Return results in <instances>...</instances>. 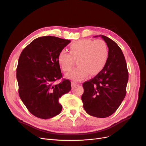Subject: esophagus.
<instances>
[{
	"mask_svg": "<svg viewBox=\"0 0 146 146\" xmlns=\"http://www.w3.org/2000/svg\"><path fill=\"white\" fill-rule=\"evenodd\" d=\"M71 85H72V87H74V86H75L76 85H78V82H74V81H72L71 82Z\"/></svg>",
	"mask_w": 146,
	"mask_h": 146,
	"instance_id": "34e87169",
	"label": "esophagus"
}]
</instances>
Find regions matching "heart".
<instances>
[{
  "instance_id": "1",
  "label": "heart",
  "mask_w": 146,
  "mask_h": 146,
  "mask_svg": "<svg viewBox=\"0 0 146 146\" xmlns=\"http://www.w3.org/2000/svg\"><path fill=\"white\" fill-rule=\"evenodd\" d=\"M109 55V50L106 42L102 40L96 41L83 39L74 42L70 45V53L61 50L57 56L58 62L62 70L70 71L77 60L78 66L66 77L74 80H82L90 72L96 74L103 70Z\"/></svg>"
}]
</instances>
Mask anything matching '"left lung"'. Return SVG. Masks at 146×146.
I'll use <instances>...</instances> for the list:
<instances>
[{
  "mask_svg": "<svg viewBox=\"0 0 146 146\" xmlns=\"http://www.w3.org/2000/svg\"><path fill=\"white\" fill-rule=\"evenodd\" d=\"M101 36L109 49L107 63L96 76L84 82L83 108L93 117L106 118L117 111L126 95L128 72L126 61L118 44ZM98 36H95L96 37Z\"/></svg>",
  "mask_w": 146,
  "mask_h": 146,
  "instance_id": "left-lung-1",
  "label": "left lung"
}]
</instances>
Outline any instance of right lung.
<instances>
[{"instance_id":"add662e5","label":"right lung","mask_w":146,"mask_h":146,"mask_svg":"<svg viewBox=\"0 0 146 146\" xmlns=\"http://www.w3.org/2000/svg\"><path fill=\"white\" fill-rule=\"evenodd\" d=\"M70 42L56 36L37 38L22 50L17 68L19 95L34 116L49 119L59 114L58 99L71 90V83L63 77L57 60L59 52Z\"/></svg>"}]
</instances>
